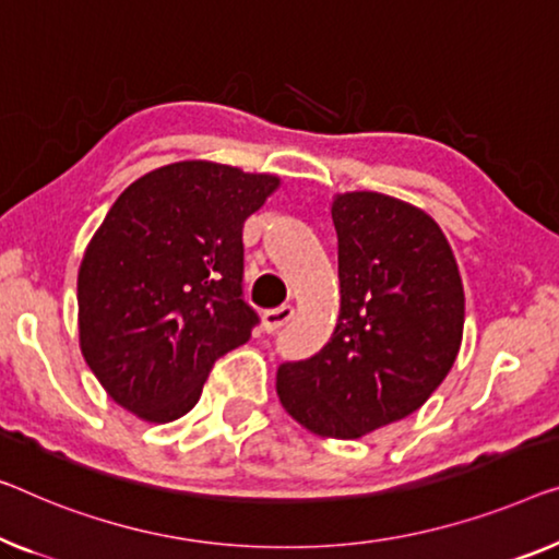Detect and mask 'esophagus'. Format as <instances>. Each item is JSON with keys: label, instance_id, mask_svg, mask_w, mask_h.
I'll return each mask as SVG.
<instances>
[{"label": "esophagus", "instance_id": "esophagus-1", "mask_svg": "<svg viewBox=\"0 0 559 559\" xmlns=\"http://www.w3.org/2000/svg\"><path fill=\"white\" fill-rule=\"evenodd\" d=\"M294 319V306L290 304H283L278 308H269V311H263V329L273 333L286 326V323Z\"/></svg>", "mask_w": 559, "mask_h": 559}]
</instances>
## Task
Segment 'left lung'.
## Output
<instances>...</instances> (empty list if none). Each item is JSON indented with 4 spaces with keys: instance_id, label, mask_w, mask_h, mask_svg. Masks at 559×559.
<instances>
[{
    "instance_id": "obj_1",
    "label": "left lung",
    "mask_w": 559,
    "mask_h": 559,
    "mask_svg": "<svg viewBox=\"0 0 559 559\" xmlns=\"http://www.w3.org/2000/svg\"><path fill=\"white\" fill-rule=\"evenodd\" d=\"M338 321L329 344L278 366V399L308 431L359 439L435 394L460 354L464 288L444 233L404 200H333Z\"/></svg>"
}]
</instances>
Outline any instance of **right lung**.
Instances as JSON below:
<instances>
[{
  "label": "right lung",
  "mask_w": 559,
  "mask_h": 559,
  "mask_svg": "<svg viewBox=\"0 0 559 559\" xmlns=\"http://www.w3.org/2000/svg\"><path fill=\"white\" fill-rule=\"evenodd\" d=\"M278 178L188 160L124 188L78 276L80 346L99 384L145 421L198 404L213 364L261 323L243 298V223Z\"/></svg>",
  "instance_id": "1"
}]
</instances>
